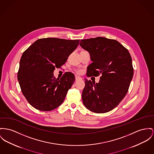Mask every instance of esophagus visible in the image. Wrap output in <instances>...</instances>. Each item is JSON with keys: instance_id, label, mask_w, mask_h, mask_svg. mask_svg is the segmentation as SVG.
<instances>
[{"instance_id": "esophagus-1", "label": "esophagus", "mask_w": 154, "mask_h": 154, "mask_svg": "<svg viewBox=\"0 0 154 154\" xmlns=\"http://www.w3.org/2000/svg\"><path fill=\"white\" fill-rule=\"evenodd\" d=\"M82 78H81L80 76H75V81H78V80H79V79H81Z\"/></svg>"}]
</instances>
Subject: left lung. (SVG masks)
<instances>
[{
  "label": "left lung",
  "mask_w": 154,
  "mask_h": 154,
  "mask_svg": "<svg viewBox=\"0 0 154 154\" xmlns=\"http://www.w3.org/2000/svg\"><path fill=\"white\" fill-rule=\"evenodd\" d=\"M80 45L92 61L87 68V76L102 75L99 83L85 79L83 103L94 113L109 112L128 92L134 74L131 55L119 42L105 37L81 40Z\"/></svg>",
  "instance_id": "left-lung-1"
}]
</instances>
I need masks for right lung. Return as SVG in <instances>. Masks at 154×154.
<instances>
[{"mask_svg":"<svg viewBox=\"0 0 154 154\" xmlns=\"http://www.w3.org/2000/svg\"><path fill=\"white\" fill-rule=\"evenodd\" d=\"M79 40L45 38L35 41L23 52L17 73L21 92L31 106L51 111L63 102L75 81L66 72L60 79L54 76L55 68L63 65L79 45Z\"/></svg>","mask_w":154,"mask_h":154,"instance_id":"1","label":"right lung"}]
</instances>
